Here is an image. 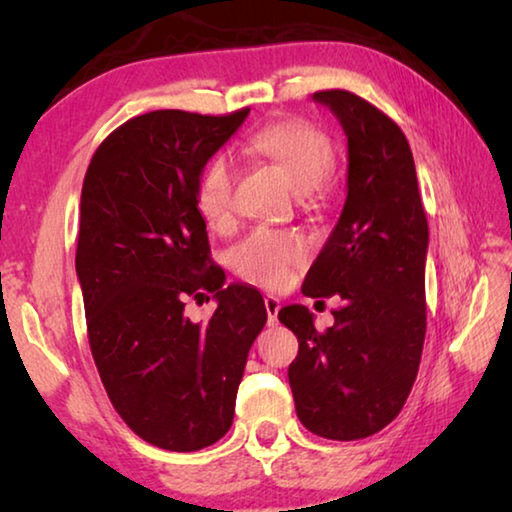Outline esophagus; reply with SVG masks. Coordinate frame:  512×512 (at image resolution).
Returning <instances> with one entry per match:
<instances>
[{
	"instance_id": "obj_1",
	"label": "esophagus",
	"mask_w": 512,
	"mask_h": 512,
	"mask_svg": "<svg viewBox=\"0 0 512 512\" xmlns=\"http://www.w3.org/2000/svg\"><path fill=\"white\" fill-rule=\"evenodd\" d=\"M264 307H266V314H268V325H275L277 320V311H280V300H277L275 296H266L264 298Z\"/></svg>"
}]
</instances>
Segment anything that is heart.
<instances>
[{"instance_id": "1", "label": "heart", "mask_w": 512, "mask_h": 512, "mask_svg": "<svg viewBox=\"0 0 512 512\" xmlns=\"http://www.w3.org/2000/svg\"><path fill=\"white\" fill-rule=\"evenodd\" d=\"M248 149L271 160L289 173L309 201L323 192V185L336 169V149L327 133L305 119H282L268 124L250 137ZM235 167L228 155H214L198 173L194 201L203 221L216 232L235 223ZM309 244L296 230L255 228L232 248L230 264L248 282L264 289H280L293 271L307 262Z\"/></svg>"}]
</instances>
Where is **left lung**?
Listing matches in <instances>:
<instances>
[{
    "instance_id": "left-lung-1",
    "label": "left lung",
    "mask_w": 512,
    "mask_h": 512,
    "mask_svg": "<svg viewBox=\"0 0 512 512\" xmlns=\"http://www.w3.org/2000/svg\"><path fill=\"white\" fill-rule=\"evenodd\" d=\"M314 99L348 135V198L302 293L343 305L325 332L302 305L277 318L298 336L289 384L300 422L329 440H359L397 418L418 377L429 228L402 128L348 90Z\"/></svg>"
}]
</instances>
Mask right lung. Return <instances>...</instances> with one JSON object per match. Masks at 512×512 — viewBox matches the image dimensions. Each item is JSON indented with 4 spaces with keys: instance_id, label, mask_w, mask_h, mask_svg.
I'll return each instance as SVG.
<instances>
[{
    "instance_id": "right-lung-1",
    "label": "right lung",
    "mask_w": 512,
    "mask_h": 512,
    "mask_svg": "<svg viewBox=\"0 0 512 512\" xmlns=\"http://www.w3.org/2000/svg\"><path fill=\"white\" fill-rule=\"evenodd\" d=\"M248 112L128 119L83 180L76 275L92 359L119 418L169 452L228 433L248 350L266 325L262 293L223 287L194 201L198 173ZM205 292L220 307L210 324H192L184 302Z\"/></svg>"
}]
</instances>
